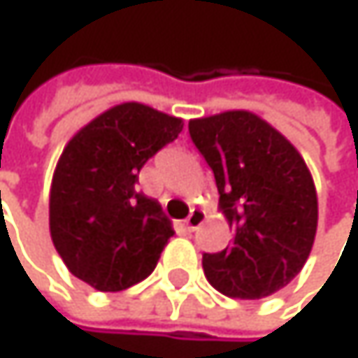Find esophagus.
Here are the masks:
<instances>
[{
    "label": "esophagus",
    "mask_w": 358,
    "mask_h": 358,
    "mask_svg": "<svg viewBox=\"0 0 358 358\" xmlns=\"http://www.w3.org/2000/svg\"><path fill=\"white\" fill-rule=\"evenodd\" d=\"M204 221H206V213L200 210V208H194V210L189 213V217L185 219V227H187L189 231H196Z\"/></svg>",
    "instance_id": "esophagus-1"
}]
</instances>
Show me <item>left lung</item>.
Segmentation results:
<instances>
[{
  "mask_svg": "<svg viewBox=\"0 0 358 358\" xmlns=\"http://www.w3.org/2000/svg\"><path fill=\"white\" fill-rule=\"evenodd\" d=\"M189 135L215 173L219 210L234 242L202 255L215 289L257 300L285 287L304 267L317 234V192L300 152L248 110L189 120Z\"/></svg>",
  "mask_w": 358,
  "mask_h": 358,
  "instance_id": "8db88e82",
  "label": "left lung"
}]
</instances>
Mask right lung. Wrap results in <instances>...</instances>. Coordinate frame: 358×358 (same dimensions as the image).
Instances as JSON below:
<instances>
[{
    "instance_id": "1",
    "label": "right lung",
    "mask_w": 358,
    "mask_h": 358,
    "mask_svg": "<svg viewBox=\"0 0 358 358\" xmlns=\"http://www.w3.org/2000/svg\"><path fill=\"white\" fill-rule=\"evenodd\" d=\"M181 129L177 116L124 101L66 143L50 189V234L69 271L91 287L120 292L156 268L175 231L135 185L141 166Z\"/></svg>"
}]
</instances>
